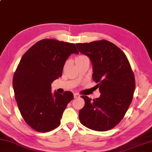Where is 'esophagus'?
<instances>
[{"label":"esophagus","instance_id":"obj_1","mask_svg":"<svg viewBox=\"0 0 152 152\" xmlns=\"http://www.w3.org/2000/svg\"><path fill=\"white\" fill-rule=\"evenodd\" d=\"M73 95H74V97L75 98H77V97H79V96H80V95H79V94H77V93H75V94H73Z\"/></svg>","mask_w":152,"mask_h":152}]
</instances>
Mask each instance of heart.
<instances>
[{
	"mask_svg": "<svg viewBox=\"0 0 152 152\" xmlns=\"http://www.w3.org/2000/svg\"><path fill=\"white\" fill-rule=\"evenodd\" d=\"M89 60V58L87 57L86 55H79L78 57H77L75 59V62L76 64H77L79 63L83 62L84 61H87Z\"/></svg>",
	"mask_w": 152,
	"mask_h": 152,
	"instance_id": "obj_1",
	"label": "heart"
}]
</instances>
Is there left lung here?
<instances>
[{"instance_id":"8db88e82","label":"left lung","mask_w":152,"mask_h":152,"mask_svg":"<svg viewBox=\"0 0 152 152\" xmlns=\"http://www.w3.org/2000/svg\"><path fill=\"white\" fill-rule=\"evenodd\" d=\"M93 65L92 77L101 95L92 100L83 95L85 105L79 112L81 123L88 128L105 132L113 128L131 104L135 87L134 74L126 55L106 40L75 44Z\"/></svg>"}]
</instances>
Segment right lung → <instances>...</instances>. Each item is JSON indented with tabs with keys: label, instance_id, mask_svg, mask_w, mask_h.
Wrapping results in <instances>:
<instances>
[{
	"label": "right lung",
	"instance_id": "right-lung-1",
	"mask_svg": "<svg viewBox=\"0 0 152 152\" xmlns=\"http://www.w3.org/2000/svg\"><path fill=\"white\" fill-rule=\"evenodd\" d=\"M79 51L74 43L42 39L21 58L13 76L12 86L18 107L24 120L39 132H48L61 124L71 91L51 92V83L62 75L66 60Z\"/></svg>",
	"mask_w": 152,
	"mask_h": 152
}]
</instances>
